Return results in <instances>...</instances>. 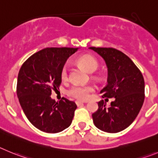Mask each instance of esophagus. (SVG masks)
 I'll list each match as a JSON object with an SVG mask.
<instances>
[{"label": "esophagus", "instance_id": "1", "mask_svg": "<svg viewBox=\"0 0 158 158\" xmlns=\"http://www.w3.org/2000/svg\"><path fill=\"white\" fill-rule=\"evenodd\" d=\"M83 103H84V102H80V101H76V104L77 105V106H82V105H83Z\"/></svg>", "mask_w": 158, "mask_h": 158}]
</instances>
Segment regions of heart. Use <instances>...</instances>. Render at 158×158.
<instances>
[{
	"instance_id": "obj_1",
	"label": "heart",
	"mask_w": 158,
	"mask_h": 158,
	"mask_svg": "<svg viewBox=\"0 0 158 158\" xmlns=\"http://www.w3.org/2000/svg\"><path fill=\"white\" fill-rule=\"evenodd\" d=\"M77 63L89 73L95 72L98 68V60L94 57L89 56V55H85V56L79 57L77 60ZM60 78L63 81H66L69 79V71H68V68L66 66L63 67V69H61ZM93 90L94 88L91 86L74 85L69 89L68 94L74 98L84 101L89 98V93Z\"/></svg>"
}]
</instances>
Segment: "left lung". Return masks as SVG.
I'll return each mask as SVG.
<instances>
[{
	"label": "left lung",
	"instance_id": "1",
	"mask_svg": "<svg viewBox=\"0 0 158 158\" xmlns=\"http://www.w3.org/2000/svg\"><path fill=\"white\" fill-rule=\"evenodd\" d=\"M89 49L98 52L108 68V84L101 90L102 98H115L106 107L104 101L92 114L97 127L109 133L127 128L137 117L145 98V82L141 72L134 62L121 51L113 48Z\"/></svg>",
	"mask_w": 158,
	"mask_h": 158
}]
</instances>
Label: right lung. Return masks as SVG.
I'll use <instances>...</instances> for the list:
<instances>
[{
	"label": "right lung",
	"instance_id": "add662e5",
	"mask_svg": "<svg viewBox=\"0 0 158 158\" xmlns=\"http://www.w3.org/2000/svg\"><path fill=\"white\" fill-rule=\"evenodd\" d=\"M78 48H45L23 64L17 79L16 93L24 113L36 128L57 133L69 127L77 108L63 98H51L52 89H59L60 72L67 60Z\"/></svg>",
	"mask_w": 158,
	"mask_h": 158
}]
</instances>
